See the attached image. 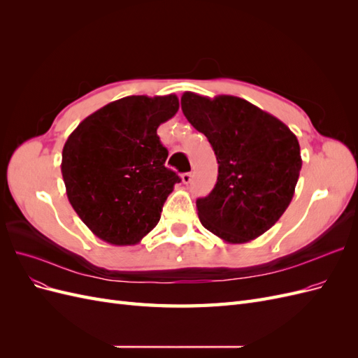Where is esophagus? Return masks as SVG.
I'll list each match as a JSON object with an SVG mask.
<instances>
[{"label": "esophagus", "mask_w": 358, "mask_h": 358, "mask_svg": "<svg viewBox=\"0 0 358 358\" xmlns=\"http://www.w3.org/2000/svg\"><path fill=\"white\" fill-rule=\"evenodd\" d=\"M180 179L187 185V183H189L192 180V173H183V175L180 176Z\"/></svg>", "instance_id": "34e87169"}]
</instances>
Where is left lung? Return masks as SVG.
<instances>
[{
	"label": "left lung",
	"instance_id": "8db88e82",
	"mask_svg": "<svg viewBox=\"0 0 358 358\" xmlns=\"http://www.w3.org/2000/svg\"><path fill=\"white\" fill-rule=\"evenodd\" d=\"M182 112L208 137L218 180L197 200L204 229L227 243L257 239L289 206L301 170L296 134L278 117L233 95L183 92Z\"/></svg>",
	"mask_w": 358,
	"mask_h": 358
}]
</instances>
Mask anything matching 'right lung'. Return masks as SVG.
Instances as JSON below:
<instances>
[{
    "mask_svg": "<svg viewBox=\"0 0 358 358\" xmlns=\"http://www.w3.org/2000/svg\"><path fill=\"white\" fill-rule=\"evenodd\" d=\"M179 110L175 94L131 95L78 125L62 149L70 204L88 229L115 246L136 245L155 229L180 178L166 167L158 127Z\"/></svg>",
    "mask_w": 358,
    "mask_h": 358,
    "instance_id": "add662e5",
    "label": "right lung"
}]
</instances>
